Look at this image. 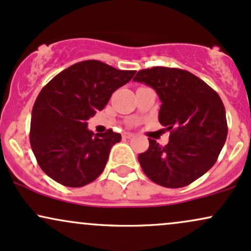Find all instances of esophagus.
<instances>
[{
	"label": "esophagus",
	"instance_id": "1",
	"mask_svg": "<svg viewBox=\"0 0 251 251\" xmlns=\"http://www.w3.org/2000/svg\"><path fill=\"white\" fill-rule=\"evenodd\" d=\"M134 137L133 133H131V132H125V133H123V138L124 139H129V138Z\"/></svg>",
	"mask_w": 251,
	"mask_h": 251
}]
</instances>
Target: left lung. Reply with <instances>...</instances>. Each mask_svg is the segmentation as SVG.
Segmentation results:
<instances>
[{"label": "left lung", "mask_w": 251, "mask_h": 251, "mask_svg": "<svg viewBox=\"0 0 251 251\" xmlns=\"http://www.w3.org/2000/svg\"><path fill=\"white\" fill-rule=\"evenodd\" d=\"M133 81L157 92L162 101L158 119L170 131L165 146L149 139L148 151L138 155L144 174L165 188L189 185L214 166L226 140V108L220 96L179 68L142 70Z\"/></svg>", "instance_id": "left-lung-1"}]
</instances>
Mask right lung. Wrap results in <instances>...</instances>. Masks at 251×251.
<instances>
[{
  "label": "right lung",
  "instance_id": "add662e5",
  "mask_svg": "<svg viewBox=\"0 0 251 251\" xmlns=\"http://www.w3.org/2000/svg\"><path fill=\"white\" fill-rule=\"evenodd\" d=\"M134 74L87 60L62 71L41 89L31 111L29 138L46 175L70 188L87 185L101 175L122 135L112 129L94 135L87 120Z\"/></svg>",
  "mask_w": 251,
  "mask_h": 251
}]
</instances>
